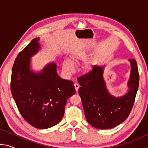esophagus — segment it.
<instances>
[{
  "label": "esophagus",
  "instance_id": "esophagus-1",
  "mask_svg": "<svg viewBox=\"0 0 148 148\" xmlns=\"http://www.w3.org/2000/svg\"><path fill=\"white\" fill-rule=\"evenodd\" d=\"M74 87H75V89H76V91H78V89H79V85L78 84H77V83L74 84Z\"/></svg>",
  "mask_w": 148,
  "mask_h": 148
}]
</instances>
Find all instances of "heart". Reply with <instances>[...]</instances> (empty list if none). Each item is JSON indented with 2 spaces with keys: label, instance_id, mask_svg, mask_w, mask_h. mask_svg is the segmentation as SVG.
Masks as SVG:
<instances>
[{
  "label": "heart",
  "instance_id": "b5f03b06",
  "mask_svg": "<svg viewBox=\"0 0 148 148\" xmlns=\"http://www.w3.org/2000/svg\"><path fill=\"white\" fill-rule=\"evenodd\" d=\"M87 58V53L85 51H77L72 56V61L69 59H65L62 62V69L67 74L73 73L75 71L74 63H77L80 61H84ZM86 71H89L91 69V65L89 63H86L84 66Z\"/></svg>",
  "mask_w": 148,
  "mask_h": 148
}]
</instances>
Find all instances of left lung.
<instances>
[{
    "mask_svg": "<svg viewBox=\"0 0 148 148\" xmlns=\"http://www.w3.org/2000/svg\"><path fill=\"white\" fill-rule=\"evenodd\" d=\"M131 72L127 93L115 97L109 92L104 79L106 65H93L89 73L78 77L79 95L87 121L95 128L108 129L128 117L138 88L139 75L136 62L129 59Z\"/></svg>",
    "mask_w": 148,
    "mask_h": 148,
    "instance_id": "1",
    "label": "left lung"
}]
</instances>
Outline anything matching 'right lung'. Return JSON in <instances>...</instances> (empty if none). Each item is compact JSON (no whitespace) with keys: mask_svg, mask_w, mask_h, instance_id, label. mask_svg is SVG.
Here are the masks:
<instances>
[{"mask_svg":"<svg viewBox=\"0 0 148 148\" xmlns=\"http://www.w3.org/2000/svg\"><path fill=\"white\" fill-rule=\"evenodd\" d=\"M35 38L20 52L12 71L11 92L20 114L32 126L46 129L61 121L67 99L75 94L73 82L61 78L50 62L40 71L32 69L31 57L41 49Z\"/></svg>","mask_w":148,"mask_h":148,"instance_id":"right-lung-1","label":"right lung"}]
</instances>
